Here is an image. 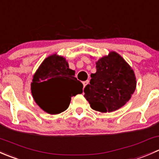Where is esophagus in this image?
Masks as SVG:
<instances>
[{"label":"esophagus","instance_id":"1","mask_svg":"<svg viewBox=\"0 0 159 159\" xmlns=\"http://www.w3.org/2000/svg\"><path fill=\"white\" fill-rule=\"evenodd\" d=\"M89 81H84V82H83V85H84V88L86 87V86L88 85V84H89Z\"/></svg>","mask_w":159,"mask_h":159}]
</instances>
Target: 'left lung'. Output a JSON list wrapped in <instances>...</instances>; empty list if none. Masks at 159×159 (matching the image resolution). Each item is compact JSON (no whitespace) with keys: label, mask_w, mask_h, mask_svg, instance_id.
Masks as SVG:
<instances>
[{"label":"left lung","mask_w":159,"mask_h":159,"mask_svg":"<svg viewBox=\"0 0 159 159\" xmlns=\"http://www.w3.org/2000/svg\"><path fill=\"white\" fill-rule=\"evenodd\" d=\"M96 73L91 74L84 97L91 108L111 112L124 106L136 89L134 70L121 55L111 51L96 61Z\"/></svg>","instance_id":"obj_1"}]
</instances>
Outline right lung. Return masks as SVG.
Masks as SVG:
<instances>
[{
	"mask_svg": "<svg viewBox=\"0 0 159 159\" xmlns=\"http://www.w3.org/2000/svg\"><path fill=\"white\" fill-rule=\"evenodd\" d=\"M66 59L56 54L44 59L33 76L31 94L38 106L51 115L68 108L72 96L81 94L83 84L77 80Z\"/></svg>",
	"mask_w": 159,
	"mask_h": 159,
	"instance_id": "obj_1",
	"label": "right lung"
}]
</instances>
